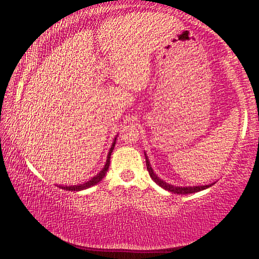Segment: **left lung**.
Wrapping results in <instances>:
<instances>
[{
	"instance_id": "obj_1",
	"label": "left lung",
	"mask_w": 259,
	"mask_h": 259,
	"mask_svg": "<svg viewBox=\"0 0 259 259\" xmlns=\"http://www.w3.org/2000/svg\"><path fill=\"white\" fill-rule=\"evenodd\" d=\"M145 158H146L147 171H148V173H150L151 178L153 179V182L157 183L159 186L162 187V189H165L166 191H169V192H172V193H177V194H189V193L199 192V191L206 190L207 187H210V186H212V185H213V184H214V183H212V184H210V185H203V186H186V187H180V186L171 185V184L164 182V180H161L157 175H155L154 171H153V168L151 167L150 160H148L146 153H145Z\"/></svg>"
}]
</instances>
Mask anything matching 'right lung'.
I'll return each mask as SVG.
<instances>
[{"mask_svg":"<svg viewBox=\"0 0 259 259\" xmlns=\"http://www.w3.org/2000/svg\"><path fill=\"white\" fill-rule=\"evenodd\" d=\"M116 137H118V136H116ZM116 137L114 138V141H113V144H112L111 148H109V152H108V155H107V160H106V164H105V166H104V167H102L101 171L99 172L97 176L93 177V178L90 179V180H88V182H86V183H83V184H79V185H73V186H60V187H61V189H63V190H67V191H82V190H86V189H88V187H91V186L97 185V184H98L99 182H101L102 178H104L105 175H106V173H107V171H108V167H109V161H111V154H112L113 150H114L115 141H116Z\"/></svg>","mask_w":259,"mask_h":259,"instance_id":"add662e5","label":"right lung"}]
</instances>
